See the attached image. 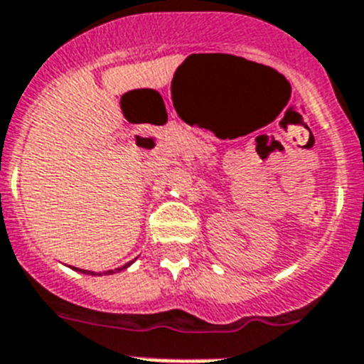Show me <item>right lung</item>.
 <instances>
[{"label":"right lung","instance_id":"obj_1","mask_svg":"<svg viewBox=\"0 0 364 364\" xmlns=\"http://www.w3.org/2000/svg\"><path fill=\"white\" fill-rule=\"evenodd\" d=\"M132 262H129V264H125V266H122V267H118V269H109L107 271V273H104V274H113V273H120L122 269H125V267H129L131 266ZM75 269H77V267H75ZM77 271H80V273H87V274H95V273H90V271H86V269H77Z\"/></svg>","mask_w":364,"mask_h":364}]
</instances>
